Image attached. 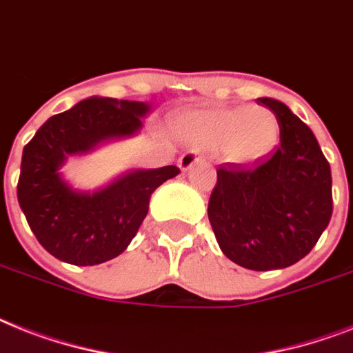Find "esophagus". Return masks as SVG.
I'll return each mask as SVG.
<instances>
[{"label":"esophagus","mask_w":353,"mask_h":353,"mask_svg":"<svg viewBox=\"0 0 353 353\" xmlns=\"http://www.w3.org/2000/svg\"><path fill=\"white\" fill-rule=\"evenodd\" d=\"M203 161H205V157H203L201 154H197V152L190 150L179 157V168H181V170H188L190 167H194V165H197V163H203Z\"/></svg>","instance_id":"34e87169"}]
</instances>
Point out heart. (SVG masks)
<instances>
[{
	"label": "heart",
	"mask_w": 353,
	"mask_h": 353,
	"mask_svg": "<svg viewBox=\"0 0 353 353\" xmlns=\"http://www.w3.org/2000/svg\"><path fill=\"white\" fill-rule=\"evenodd\" d=\"M186 134L201 147H225L226 156L234 161H250L276 145L279 125L265 108H234L190 117Z\"/></svg>",
	"instance_id": "b5f03b06"
}]
</instances>
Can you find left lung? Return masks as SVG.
<instances>
[{
  "mask_svg": "<svg viewBox=\"0 0 353 353\" xmlns=\"http://www.w3.org/2000/svg\"><path fill=\"white\" fill-rule=\"evenodd\" d=\"M276 114L281 141L254 163H226L208 201L223 254L257 272L310 254L330 223L332 172L314 132L285 103L259 97Z\"/></svg>",
  "mask_w": 353,
  "mask_h": 353,
  "instance_id": "obj_1",
  "label": "left lung"
}]
</instances>
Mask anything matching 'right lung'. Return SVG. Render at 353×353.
<instances>
[{"label":"right lung","instance_id":"1","mask_svg":"<svg viewBox=\"0 0 353 353\" xmlns=\"http://www.w3.org/2000/svg\"><path fill=\"white\" fill-rule=\"evenodd\" d=\"M150 105L90 97L43 123L25 145L18 201L39 245L56 259L92 266L121 254L147 217L152 192L179 174L174 165L136 170L94 194L72 190L59 176L67 156L136 134Z\"/></svg>","mask_w":353,"mask_h":353}]
</instances>
